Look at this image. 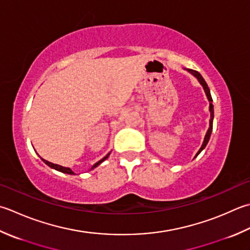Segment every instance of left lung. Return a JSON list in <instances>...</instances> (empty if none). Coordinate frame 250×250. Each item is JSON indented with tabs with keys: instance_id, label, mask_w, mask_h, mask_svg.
<instances>
[{
	"instance_id": "1",
	"label": "left lung",
	"mask_w": 250,
	"mask_h": 250,
	"mask_svg": "<svg viewBox=\"0 0 250 250\" xmlns=\"http://www.w3.org/2000/svg\"><path fill=\"white\" fill-rule=\"evenodd\" d=\"M185 70L188 71V72L190 73V75H193V76L198 80V82L200 83V84H202L203 89H204V91H205V94H206L207 99H208V102H209V111H210L209 128H208V130H207V132H206V135H205V139H204V142H203L202 146H200V148H199V150L197 151V154L195 155V157H197V156H198L200 153H202V151L205 149V147H206V146H207L208 142H209V139H210V135H211V132H212V125H213V118H214L213 105H212V97H211V94H210V90H209V87H208V85H207L206 81L204 80V78L202 77V75H200V73H199L198 71H195V70H193V69H188V68H185Z\"/></svg>"
}]
</instances>
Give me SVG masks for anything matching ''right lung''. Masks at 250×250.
Masks as SVG:
<instances>
[{
	"instance_id": "obj_1",
	"label": "right lung",
	"mask_w": 250,
	"mask_h": 250,
	"mask_svg": "<svg viewBox=\"0 0 250 250\" xmlns=\"http://www.w3.org/2000/svg\"><path fill=\"white\" fill-rule=\"evenodd\" d=\"M109 155H110V151L108 154H107L104 158H102L101 160H99L97 161L96 164H94L92 166V168L91 169H94V168H96L97 166H100L103 161H105L107 158L109 157ZM42 160H43V163L44 164H46L48 167H51L52 169H55V170H57V171H61V172H62V173H67V174H75V172H73V171L70 169V168H66V167H62V166H60V165H56V164H52V163H50V161H47V160H45V159H43V158H41Z\"/></svg>"
}]
</instances>
